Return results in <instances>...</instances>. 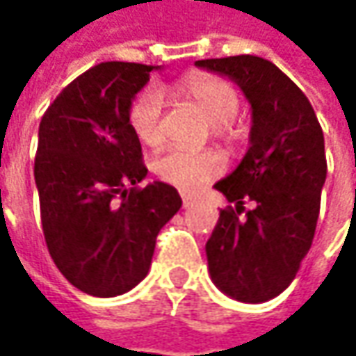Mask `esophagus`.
Segmentation results:
<instances>
[{
	"mask_svg": "<svg viewBox=\"0 0 356 356\" xmlns=\"http://www.w3.org/2000/svg\"><path fill=\"white\" fill-rule=\"evenodd\" d=\"M194 204V200L190 198V196H186V194H182V208H190Z\"/></svg>",
	"mask_w": 356,
	"mask_h": 356,
	"instance_id": "obj_1",
	"label": "esophagus"
}]
</instances>
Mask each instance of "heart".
Here are the masks:
<instances>
[{"label": "heart", "instance_id": "obj_1", "mask_svg": "<svg viewBox=\"0 0 356 356\" xmlns=\"http://www.w3.org/2000/svg\"><path fill=\"white\" fill-rule=\"evenodd\" d=\"M176 90L198 106L218 134H234L232 120L238 117L241 101L232 83L220 76L190 75L176 85ZM129 120L140 143L160 146L166 136V104L160 89L143 90L130 106ZM152 172L162 182L176 186L182 192H198L224 172V158L213 150L170 148L154 158Z\"/></svg>", "mask_w": 356, "mask_h": 356}]
</instances>
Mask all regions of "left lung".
I'll list each match as a JSON object with an SVG mask.
<instances>
[{"instance_id":"8db88e82","label":"left lung","mask_w":356,"mask_h":356,"mask_svg":"<svg viewBox=\"0 0 356 356\" xmlns=\"http://www.w3.org/2000/svg\"><path fill=\"white\" fill-rule=\"evenodd\" d=\"M232 79L252 104L250 148L213 186L227 206L206 243L218 289L243 303H264L295 280L315 236L327 178L325 138L303 90L267 59L236 55L196 61ZM254 208L239 218L243 204Z\"/></svg>"}]
</instances>
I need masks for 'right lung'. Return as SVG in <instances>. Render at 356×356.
Listing matches in <instances>:
<instances>
[{
    "label": "right lung",
    "mask_w": 356,
    "mask_h": 356,
    "mask_svg": "<svg viewBox=\"0 0 356 356\" xmlns=\"http://www.w3.org/2000/svg\"><path fill=\"white\" fill-rule=\"evenodd\" d=\"M154 69L95 65L39 124L35 184L47 250L65 280L95 297L127 293L146 277L158 232L182 206L174 186H136L148 170L129 115Z\"/></svg>",
    "instance_id": "obj_1"
}]
</instances>
